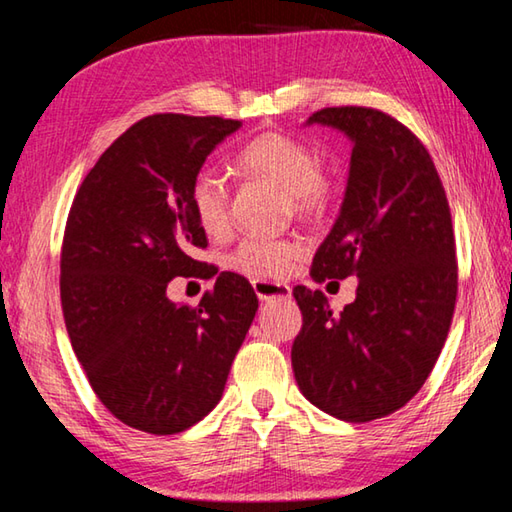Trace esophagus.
Returning <instances> with one entry per match:
<instances>
[{"label": "esophagus", "mask_w": 512, "mask_h": 512, "mask_svg": "<svg viewBox=\"0 0 512 512\" xmlns=\"http://www.w3.org/2000/svg\"><path fill=\"white\" fill-rule=\"evenodd\" d=\"M253 289L259 300H287L291 298V287L284 282H271V280H253Z\"/></svg>", "instance_id": "1"}]
</instances>
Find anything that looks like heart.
Returning a JSON list of instances; mask_svg holds the SVG:
<instances>
[{"label":"heart","instance_id":"obj_1","mask_svg":"<svg viewBox=\"0 0 512 512\" xmlns=\"http://www.w3.org/2000/svg\"><path fill=\"white\" fill-rule=\"evenodd\" d=\"M235 162L248 176L282 187L293 210L302 216H316L332 201V180L320 169L316 153L287 133L271 131L253 137L241 144ZM189 207L207 235L221 237L230 230V187L216 169L203 167L194 173ZM300 255L302 244L296 239L250 235L228 255V266L255 280H271L287 275Z\"/></svg>","mask_w":512,"mask_h":512}]
</instances>
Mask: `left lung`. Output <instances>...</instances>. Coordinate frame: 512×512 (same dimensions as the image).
Listing matches in <instances>:
<instances>
[{"label":"left lung","instance_id":"obj_1","mask_svg":"<svg viewBox=\"0 0 512 512\" xmlns=\"http://www.w3.org/2000/svg\"><path fill=\"white\" fill-rule=\"evenodd\" d=\"M354 142L334 228L316 250L311 280L357 275V300L332 314L323 291L296 287L302 327L291 348L302 395L334 418L395 413L431 375L452 325L458 262L447 194L429 151L377 108L316 110Z\"/></svg>","mask_w":512,"mask_h":512}]
</instances>
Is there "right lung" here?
<instances>
[{"mask_svg": "<svg viewBox=\"0 0 512 512\" xmlns=\"http://www.w3.org/2000/svg\"><path fill=\"white\" fill-rule=\"evenodd\" d=\"M239 126L178 112L135 121L69 207L60 250L69 341L101 404L155 436L185 431L219 404L257 311L250 282L230 271L196 307L167 298L173 277L219 271L192 257L207 237L189 183Z\"/></svg>", "mask_w": 512, "mask_h": 512, "instance_id": "right-lung-1", "label": "right lung"}]
</instances>
